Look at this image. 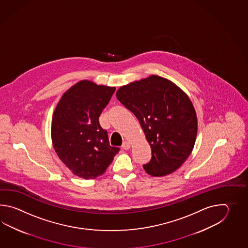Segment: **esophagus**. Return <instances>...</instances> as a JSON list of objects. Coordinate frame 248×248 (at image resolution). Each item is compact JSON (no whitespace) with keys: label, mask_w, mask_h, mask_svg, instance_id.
I'll return each instance as SVG.
<instances>
[{"label":"esophagus","mask_w":248,"mask_h":248,"mask_svg":"<svg viewBox=\"0 0 248 248\" xmlns=\"http://www.w3.org/2000/svg\"><path fill=\"white\" fill-rule=\"evenodd\" d=\"M131 147V143L129 142H127V141H125V142H123V144H122V149H124V150H129Z\"/></svg>","instance_id":"1"}]
</instances>
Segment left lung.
Wrapping results in <instances>:
<instances>
[{
  "instance_id": "left-lung-1",
  "label": "left lung",
  "mask_w": 248,
  "mask_h": 248,
  "mask_svg": "<svg viewBox=\"0 0 248 248\" xmlns=\"http://www.w3.org/2000/svg\"><path fill=\"white\" fill-rule=\"evenodd\" d=\"M116 96L137 117L152 149L145 172L159 177L179 169L192 152L198 132L188 95L173 81L150 75L122 86Z\"/></svg>"
}]
</instances>
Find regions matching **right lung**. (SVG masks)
<instances>
[{
	"label": "right lung",
	"mask_w": 248,
	"mask_h": 248,
	"mask_svg": "<svg viewBox=\"0 0 248 248\" xmlns=\"http://www.w3.org/2000/svg\"><path fill=\"white\" fill-rule=\"evenodd\" d=\"M116 90L82 79L63 93L53 112L51 140L73 174L95 179L106 173L120 148L111 147L99 116Z\"/></svg>",
	"instance_id": "add662e5"
}]
</instances>
